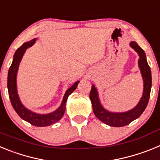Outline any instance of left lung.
Segmentation results:
<instances>
[{"label":"left lung","mask_w":160,"mask_h":160,"mask_svg":"<svg viewBox=\"0 0 160 160\" xmlns=\"http://www.w3.org/2000/svg\"><path fill=\"white\" fill-rule=\"evenodd\" d=\"M130 46L135 50L138 54V68L143 80V92L140 100L133 109L126 112H111L106 110L100 102L98 93L94 85H92L90 92V98L92 104L94 114L101 122L107 125L120 128L128 125L132 121L140 116L148 106L149 101L151 89H152V72L148 66L146 54L142 48L138 46L135 42H130Z\"/></svg>","instance_id":"left-lung-1"}]
</instances>
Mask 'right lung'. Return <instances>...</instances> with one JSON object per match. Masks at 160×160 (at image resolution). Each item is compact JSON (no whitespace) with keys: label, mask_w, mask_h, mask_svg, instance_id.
<instances>
[{"label":"right lung","mask_w":160,"mask_h":160,"mask_svg":"<svg viewBox=\"0 0 160 160\" xmlns=\"http://www.w3.org/2000/svg\"><path fill=\"white\" fill-rule=\"evenodd\" d=\"M36 41L37 38H34L29 42H25L21 47L17 49V51L13 55L12 65L8 70L7 87H8V96H9V99L12 103V107L22 119L35 127H47V126H50L55 122H58L59 120L62 118L65 111H66V105L68 97L77 88L79 81L76 82L73 86H71L66 90L60 107L53 112L49 113V114H38L26 108L22 104L18 96V88H17V75H18V67H19L20 62L22 61L24 53H25L28 48L31 47L36 42Z\"/></svg>","instance_id":"1"}]
</instances>
